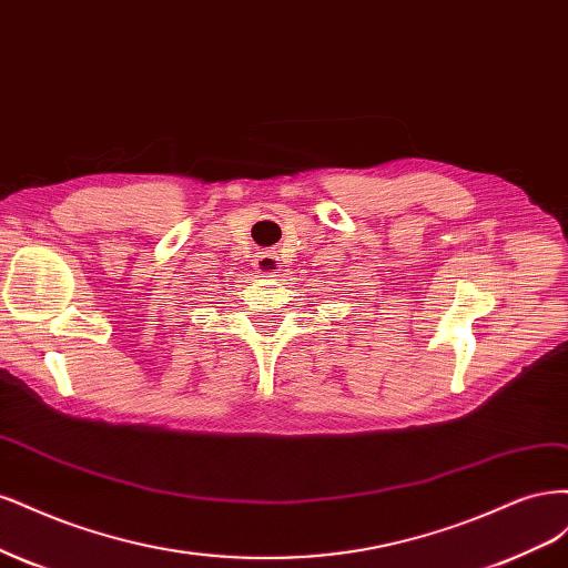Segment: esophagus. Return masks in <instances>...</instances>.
<instances>
[{
	"label": "esophagus",
	"instance_id": "esophagus-1",
	"mask_svg": "<svg viewBox=\"0 0 568 568\" xmlns=\"http://www.w3.org/2000/svg\"><path fill=\"white\" fill-rule=\"evenodd\" d=\"M254 268H257L260 276H276V273H281V257L276 252H260L257 260H254Z\"/></svg>",
	"mask_w": 568,
	"mask_h": 568
}]
</instances>
